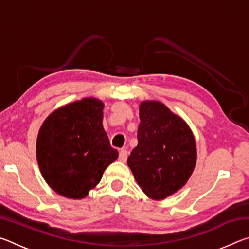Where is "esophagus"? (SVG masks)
<instances>
[{
	"label": "esophagus",
	"instance_id": "34e87169",
	"mask_svg": "<svg viewBox=\"0 0 249 249\" xmlns=\"http://www.w3.org/2000/svg\"><path fill=\"white\" fill-rule=\"evenodd\" d=\"M128 157V153L126 149H121L120 150V160L122 162H125L126 160H127Z\"/></svg>",
	"mask_w": 249,
	"mask_h": 249
}]
</instances>
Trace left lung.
Instances as JSON below:
<instances>
[{
  "label": "left lung",
  "mask_w": 249,
  "mask_h": 249,
  "mask_svg": "<svg viewBox=\"0 0 249 249\" xmlns=\"http://www.w3.org/2000/svg\"><path fill=\"white\" fill-rule=\"evenodd\" d=\"M138 144L127 159L145 195L163 200L188 182L196 163V138L189 125L159 101L140 104Z\"/></svg>",
  "instance_id": "1"
}]
</instances>
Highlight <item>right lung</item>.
I'll use <instances>...</instances> for the list:
<instances>
[{"label":"right lung","mask_w":249,"mask_h":249,"mask_svg":"<svg viewBox=\"0 0 249 249\" xmlns=\"http://www.w3.org/2000/svg\"><path fill=\"white\" fill-rule=\"evenodd\" d=\"M101 100L84 98L60 107L41 124L36 141L40 174L54 192L68 199L88 196L119 157L103 128Z\"/></svg>","instance_id":"1"}]
</instances>
